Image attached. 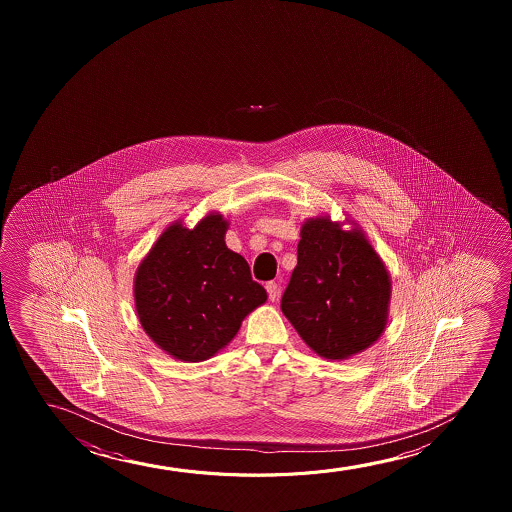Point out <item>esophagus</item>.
I'll list each match as a JSON object with an SVG mask.
<instances>
[{"label": "esophagus", "instance_id": "obj_1", "mask_svg": "<svg viewBox=\"0 0 512 512\" xmlns=\"http://www.w3.org/2000/svg\"><path fill=\"white\" fill-rule=\"evenodd\" d=\"M267 295H269V301L276 302L278 301V297H280V287H278V283H274V281H269L266 285Z\"/></svg>", "mask_w": 512, "mask_h": 512}]
</instances>
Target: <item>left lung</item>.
Segmentation results:
<instances>
[{"mask_svg":"<svg viewBox=\"0 0 512 512\" xmlns=\"http://www.w3.org/2000/svg\"><path fill=\"white\" fill-rule=\"evenodd\" d=\"M318 215L302 222L297 266L281 311L302 341L327 360L371 348L388 325L392 278L355 220Z\"/></svg>","mask_w":512,"mask_h":512,"instance_id":"obj_1","label":"left lung"}]
</instances>
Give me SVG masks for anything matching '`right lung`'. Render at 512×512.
<instances>
[{"label": "right lung", "instance_id": "right-lung-1", "mask_svg": "<svg viewBox=\"0 0 512 512\" xmlns=\"http://www.w3.org/2000/svg\"><path fill=\"white\" fill-rule=\"evenodd\" d=\"M229 220L210 211L192 229L182 220L162 231L134 274L141 327L180 362L215 357L253 309L267 301L250 267L225 245Z\"/></svg>", "mask_w": 512, "mask_h": 512}]
</instances>
